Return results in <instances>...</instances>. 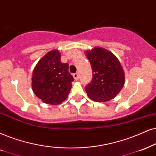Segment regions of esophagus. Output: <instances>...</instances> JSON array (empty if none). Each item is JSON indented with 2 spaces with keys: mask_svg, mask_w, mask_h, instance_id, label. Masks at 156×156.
Listing matches in <instances>:
<instances>
[{
  "mask_svg": "<svg viewBox=\"0 0 156 156\" xmlns=\"http://www.w3.org/2000/svg\"><path fill=\"white\" fill-rule=\"evenodd\" d=\"M73 76L74 79L76 80H78V79H79V76H78V73H74L73 75Z\"/></svg>",
  "mask_w": 156,
  "mask_h": 156,
  "instance_id": "obj_1",
  "label": "esophagus"
}]
</instances>
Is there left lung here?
<instances>
[{
  "mask_svg": "<svg viewBox=\"0 0 156 156\" xmlns=\"http://www.w3.org/2000/svg\"><path fill=\"white\" fill-rule=\"evenodd\" d=\"M93 71L92 80L85 88L90 99L106 102L116 97L125 83V73L119 60L110 51L96 47L86 51Z\"/></svg>",
  "mask_w": 156,
  "mask_h": 156,
  "instance_id": "8db88e82",
  "label": "left lung"
}]
</instances>
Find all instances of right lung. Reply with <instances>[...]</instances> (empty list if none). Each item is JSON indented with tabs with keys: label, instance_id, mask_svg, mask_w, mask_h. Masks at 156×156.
Wrapping results in <instances>:
<instances>
[{
	"label": "right lung",
	"instance_id": "right-lung-1",
	"mask_svg": "<svg viewBox=\"0 0 156 156\" xmlns=\"http://www.w3.org/2000/svg\"><path fill=\"white\" fill-rule=\"evenodd\" d=\"M68 64L60 61V52L52 50L43 56L33 70V92L45 104L58 105L68 97L73 77Z\"/></svg>",
	"mask_w": 156,
	"mask_h": 156
}]
</instances>
